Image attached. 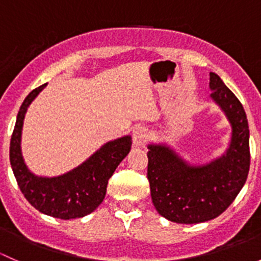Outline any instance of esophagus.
I'll list each match as a JSON object with an SVG mask.
<instances>
[{
  "mask_svg": "<svg viewBox=\"0 0 261 261\" xmlns=\"http://www.w3.org/2000/svg\"><path fill=\"white\" fill-rule=\"evenodd\" d=\"M147 138H149V131H147L145 126H138V127H135L133 134V140L136 146L145 145Z\"/></svg>",
  "mask_w": 261,
  "mask_h": 261,
  "instance_id": "obj_1",
  "label": "esophagus"
}]
</instances>
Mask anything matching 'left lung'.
I'll return each mask as SVG.
<instances>
[{"mask_svg":"<svg viewBox=\"0 0 261 261\" xmlns=\"http://www.w3.org/2000/svg\"><path fill=\"white\" fill-rule=\"evenodd\" d=\"M211 98L225 112L232 133L227 150L208 164L191 165L164 144L147 146V179L155 208L177 223H201L228 208L246 181L250 168L249 125L238 97L210 73Z\"/></svg>","mask_w":261,"mask_h":261,"instance_id":"8db88e82","label":"left lung"}]
</instances>
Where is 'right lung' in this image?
I'll return each mask as SVG.
<instances>
[{
    "mask_svg": "<svg viewBox=\"0 0 261 261\" xmlns=\"http://www.w3.org/2000/svg\"><path fill=\"white\" fill-rule=\"evenodd\" d=\"M46 84L31 91L21 105L10 143V163L21 192L39 212L60 220L83 217L103 201L109 179L130 151L131 136L109 141L80 167L59 177L35 175L23 162L21 133L28 107Z\"/></svg>",
    "mask_w": 261,
    "mask_h": 261,
    "instance_id": "obj_1",
    "label": "right lung"
}]
</instances>
